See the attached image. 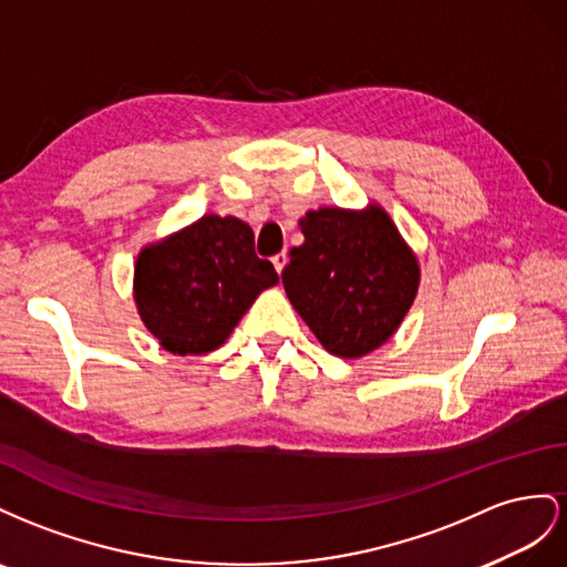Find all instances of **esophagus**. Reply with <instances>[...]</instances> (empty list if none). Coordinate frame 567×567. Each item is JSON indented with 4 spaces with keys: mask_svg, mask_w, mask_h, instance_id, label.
I'll return each mask as SVG.
<instances>
[{
    "mask_svg": "<svg viewBox=\"0 0 567 567\" xmlns=\"http://www.w3.org/2000/svg\"><path fill=\"white\" fill-rule=\"evenodd\" d=\"M285 264H287V251H280V254L272 256V266H275V270H278V272L285 270Z\"/></svg>",
    "mask_w": 567,
    "mask_h": 567,
    "instance_id": "esophagus-1",
    "label": "esophagus"
}]
</instances>
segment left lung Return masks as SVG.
<instances>
[{
	"instance_id": "left-lung-1",
	"label": "left lung",
	"mask_w": 567,
	"mask_h": 567,
	"mask_svg": "<svg viewBox=\"0 0 567 567\" xmlns=\"http://www.w3.org/2000/svg\"><path fill=\"white\" fill-rule=\"evenodd\" d=\"M282 270L287 299L330 353L359 359L382 347L417 295V258L384 208H318Z\"/></svg>"
}]
</instances>
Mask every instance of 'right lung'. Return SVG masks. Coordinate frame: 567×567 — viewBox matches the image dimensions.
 Masks as SVG:
<instances>
[{
    "instance_id": "right-lung-1",
    "label": "right lung",
    "mask_w": 567,
    "mask_h": 567,
    "mask_svg": "<svg viewBox=\"0 0 567 567\" xmlns=\"http://www.w3.org/2000/svg\"><path fill=\"white\" fill-rule=\"evenodd\" d=\"M135 303L147 330L171 353L218 349L278 272L254 251V233L233 216H202L144 247L135 264Z\"/></svg>"
}]
</instances>
